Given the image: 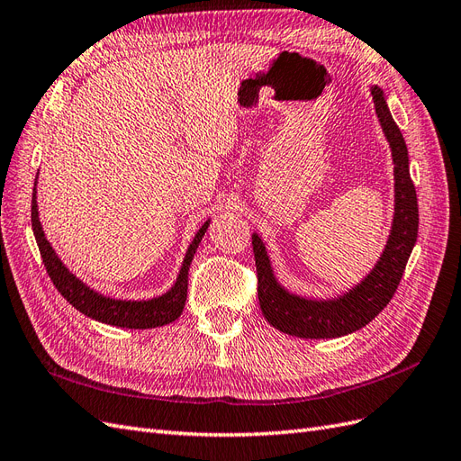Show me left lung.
<instances>
[{"mask_svg": "<svg viewBox=\"0 0 461 461\" xmlns=\"http://www.w3.org/2000/svg\"><path fill=\"white\" fill-rule=\"evenodd\" d=\"M380 128L390 143L393 163V219L384 250L363 281L331 298H308L285 289L273 273L267 248L258 232L252 234L258 298L261 314L283 333L304 339H331L365 328L388 306L417 242L419 205L409 174V155L403 135L392 118L384 91L370 86Z\"/></svg>", "mask_w": 461, "mask_h": 461, "instance_id": "obj_1", "label": "left lung"}]
</instances>
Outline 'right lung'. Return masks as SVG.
<instances>
[{
    "mask_svg": "<svg viewBox=\"0 0 461 461\" xmlns=\"http://www.w3.org/2000/svg\"><path fill=\"white\" fill-rule=\"evenodd\" d=\"M36 182L34 180V192H32V205H31V221H32V232L36 244L44 261V267L48 271L50 279L56 285V289L61 293L66 301L77 308L81 314L86 318L108 323V326L116 328H130V330H147V328H158L167 326V323L180 318L185 296H188V271L192 266L194 254L200 246L203 234L207 232V227L211 219H207L202 229L195 232L194 240L190 242L188 250H185L182 267L178 271V277L174 281L172 287L147 301H128V298H114L98 293L96 289L89 287L85 281H81L76 273L69 271L68 266L61 261V258L56 254V250L46 239L42 230V222L39 219V202H36Z\"/></svg>",
    "mask_w": 461,
    "mask_h": 461,
    "instance_id": "obj_1",
    "label": "right lung"
}]
</instances>
